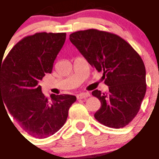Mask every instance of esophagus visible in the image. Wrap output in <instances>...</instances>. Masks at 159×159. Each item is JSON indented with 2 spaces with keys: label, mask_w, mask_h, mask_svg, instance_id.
I'll list each match as a JSON object with an SVG mask.
<instances>
[{
  "label": "esophagus",
  "mask_w": 159,
  "mask_h": 159,
  "mask_svg": "<svg viewBox=\"0 0 159 159\" xmlns=\"http://www.w3.org/2000/svg\"><path fill=\"white\" fill-rule=\"evenodd\" d=\"M90 93H87V92H86V93H80V94H78V95H77V99H85V98H87V97H89V96H90Z\"/></svg>",
  "instance_id": "34e87169"
}]
</instances>
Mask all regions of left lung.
<instances>
[{
	"mask_svg": "<svg viewBox=\"0 0 159 159\" xmlns=\"http://www.w3.org/2000/svg\"><path fill=\"white\" fill-rule=\"evenodd\" d=\"M70 42L93 68L103 72L109 91L95 90L101 103L95 118L104 126L121 128L134 119L146 92L145 67L132 46L122 37L97 29L78 31Z\"/></svg>",
	"mask_w": 159,
	"mask_h": 159,
	"instance_id": "obj_1",
	"label": "left lung"
}]
</instances>
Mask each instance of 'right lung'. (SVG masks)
Instances as JSON below:
<instances>
[{
  "label": "right lung",
  "instance_id": "add662e5",
  "mask_svg": "<svg viewBox=\"0 0 159 159\" xmlns=\"http://www.w3.org/2000/svg\"><path fill=\"white\" fill-rule=\"evenodd\" d=\"M65 39V33H37L25 37L0 64V102L33 137L43 139L57 132L77 100L74 95L54 94L49 100L39 85L46 73L52 72Z\"/></svg>",
  "mask_w": 159,
  "mask_h": 159
}]
</instances>
